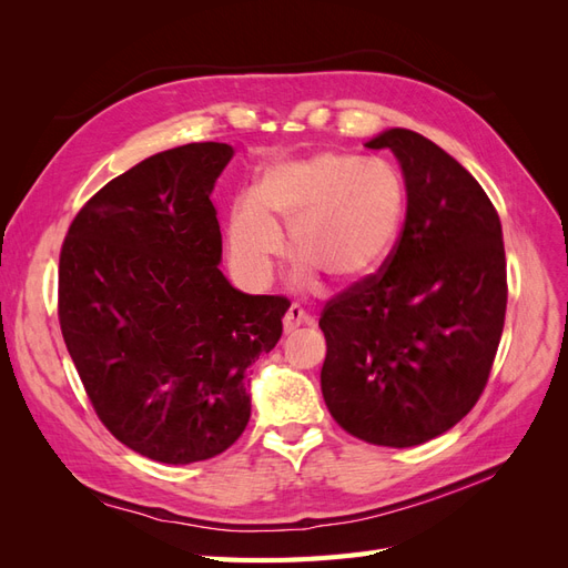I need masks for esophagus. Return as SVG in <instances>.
Instances as JSON below:
<instances>
[{
    "mask_svg": "<svg viewBox=\"0 0 568 568\" xmlns=\"http://www.w3.org/2000/svg\"><path fill=\"white\" fill-rule=\"evenodd\" d=\"M301 324H313V317L307 315L298 303H294V305L288 307V313H286V317H284V329H286V332H294V329H298Z\"/></svg>",
    "mask_w": 568,
    "mask_h": 568,
    "instance_id": "1",
    "label": "esophagus"
}]
</instances>
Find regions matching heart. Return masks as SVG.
Returning <instances> with one entry per match:
<instances>
[{
    "mask_svg": "<svg viewBox=\"0 0 568 568\" xmlns=\"http://www.w3.org/2000/svg\"><path fill=\"white\" fill-rule=\"evenodd\" d=\"M405 215V186L386 161L320 151L270 165L239 196L227 220V244L236 270L265 282L284 253V234L301 261L334 282H355L379 265L395 244Z\"/></svg>",
    "mask_w": 568,
    "mask_h": 568,
    "instance_id": "obj_1",
    "label": "heart"
}]
</instances>
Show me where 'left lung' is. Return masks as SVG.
<instances>
[{
  "label": "left lung",
  "mask_w": 568,
  "mask_h": 568,
  "mask_svg": "<svg viewBox=\"0 0 568 568\" xmlns=\"http://www.w3.org/2000/svg\"><path fill=\"white\" fill-rule=\"evenodd\" d=\"M407 186L382 270L326 301L322 395L351 436L412 448L467 417L488 384L507 311L503 225L480 184L426 136L393 128Z\"/></svg>",
  "instance_id": "1"
}]
</instances>
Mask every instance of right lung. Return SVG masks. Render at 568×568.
<instances>
[{
  "label": "right lung",
  "mask_w": 568,
  "mask_h": 568,
  "mask_svg": "<svg viewBox=\"0 0 568 568\" xmlns=\"http://www.w3.org/2000/svg\"><path fill=\"white\" fill-rule=\"evenodd\" d=\"M234 156L196 142L156 153L82 205L59 257V324L88 398L134 453L192 464L251 417L246 369L282 336L284 296L236 291L211 201Z\"/></svg>",
  "instance_id": "add662e5"
}]
</instances>
